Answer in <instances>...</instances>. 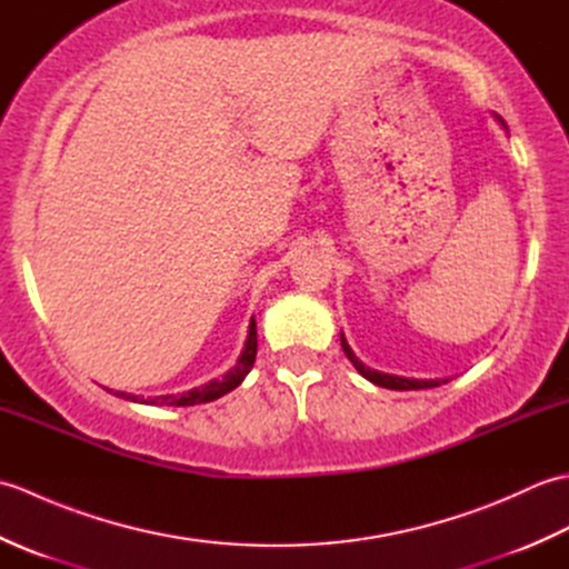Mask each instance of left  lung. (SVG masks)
I'll return each mask as SVG.
<instances>
[{"label":"left lung","mask_w":569,"mask_h":569,"mask_svg":"<svg viewBox=\"0 0 569 569\" xmlns=\"http://www.w3.org/2000/svg\"><path fill=\"white\" fill-rule=\"evenodd\" d=\"M499 122H501V119H499ZM501 124H503V122H501ZM503 127H506V124H503ZM340 340H342V349H345L347 359L352 361L355 369L361 373V377L369 379L371 383L383 386V389H393V391L432 389V386H440V381H438V379H430V381H422V379H403V377H393V373H383V371H377V369H369L367 365H361V361L355 357L352 347H349V345H347V340H345V335H340ZM445 381H447V379H442V383H445Z\"/></svg>","instance_id":"1"}]
</instances>
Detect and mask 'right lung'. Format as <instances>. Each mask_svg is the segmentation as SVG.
Instances as JSON below:
<instances>
[{
	"mask_svg": "<svg viewBox=\"0 0 569 569\" xmlns=\"http://www.w3.org/2000/svg\"><path fill=\"white\" fill-rule=\"evenodd\" d=\"M253 359H257V322H249V335H247V345L241 349V355L237 359L234 369H229L222 379H212L210 383L198 386V389H190L186 393H168V396H153V398H137L131 393L124 391H114V396H122L127 401H134V403H147V406H196V403H208L214 401V398H220L224 393H229L232 389L244 381L247 373L253 367Z\"/></svg>",
	"mask_w": 569,
	"mask_h": 569,
	"instance_id": "1",
	"label": "right lung"
}]
</instances>
